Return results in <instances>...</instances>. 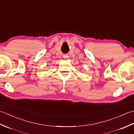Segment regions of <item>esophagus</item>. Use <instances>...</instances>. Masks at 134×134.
I'll list each match as a JSON object with an SVG mask.
<instances>
[{"label": "esophagus", "instance_id": "1", "mask_svg": "<svg viewBox=\"0 0 134 134\" xmlns=\"http://www.w3.org/2000/svg\"><path fill=\"white\" fill-rule=\"evenodd\" d=\"M63 58L65 59H67L68 58H69V56H68L67 54H64V55H63Z\"/></svg>", "mask_w": 134, "mask_h": 134}]
</instances>
